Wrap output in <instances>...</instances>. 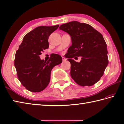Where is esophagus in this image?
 <instances>
[{"label":"esophagus","mask_w":124,"mask_h":124,"mask_svg":"<svg viewBox=\"0 0 124 124\" xmlns=\"http://www.w3.org/2000/svg\"><path fill=\"white\" fill-rule=\"evenodd\" d=\"M62 61L63 62H65V61H66V58H65V57H62Z\"/></svg>","instance_id":"1"}]
</instances>
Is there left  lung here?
<instances>
[{"mask_svg":"<svg viewBox=\"0 0 124 124\" xmlns=\"http://www.w3.org/2000/svg\"><path fill=\"white\" fill-rule=\"evenodd\" d=\"M71 36L72 45L66 58L71 63V76L81 86H91L98 81L108 64L107 45L102 34L91 25L73 21L60 26ZM81 56L79 63L72 59Z\"/></svg>","mask_w":124,"mask_h":124,"instance_id":"obj_1","label":"left lung"}]
</instances>
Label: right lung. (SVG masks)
Listing matches in <instances>:
<instances>
[{
  "instance_id": "1",
  "label": "right lung",
  "mask_w": 124,
  "mask_h": 124,
  "mask_svg": "<svg viewBox=\"0 0 124 124\" xmlns=\"http://www.w3.org/2000/svg\"><path fill=\"white\" fill-rule=\"evenodd\" d=\"M58 27L59 25L35 28L25 35L16 51L14 64L18 79L32 92H39L45 89L50 83L52 69L62 62V57L57 54H51L47 62L41 60L39 57L44 50L48 48L49 36Z\"/></svg>"
}]
</instances>
